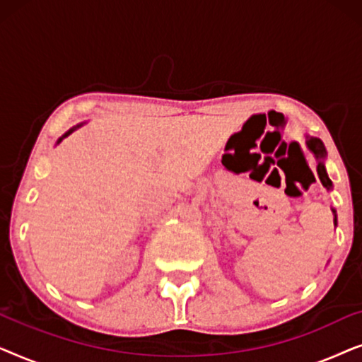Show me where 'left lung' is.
I'll list each match as a JSON object with an SVG mask.
<instances>
[{
	"label": "left lung",
	"instance_id": "1",
	"mask_svg": "<svg viewBox=\"0 0 362 362\" xmlns=\"http://www.w3.org/2000/svg\"><path fill=\"white\" fill-rule=\"evenodd\" d=\"M306 146H308V150L313 153V156L316 158V163H318V166H316V171H318L321 185H323L328 191H331V189H333V182H331V180L328 177V173H326V168H325L326 148L323 145V141L318 140V138H313V136L306 135ZM331 211H333V216H334V219H333L334 221V226H338V217H336V209H334V207H331Z\"/></svg>",
	"mask_w": 362,
	"mask_h": 362
}]
</instances>
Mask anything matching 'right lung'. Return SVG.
<instances>
[{"label":"right lung","instance_id":"1","mask_svg":"<svg viewBox=\"0 0 362 362\" xmlns=\"http://www.w3.org/2000/svg\"><path fill=\"white\" fill-rule=\"evenodd\" d=\"M83 125V123H78V125H76V127H72L71 128V130H67L66 133H64V135L61 136V138H59V140H57V145H59V143H61L62 140H64V138H66V136H69V135H71V133H74V132H76L77 130V128H81Z\"/></svg>","mask_w":362,"mask_h":362}]
</instances>
